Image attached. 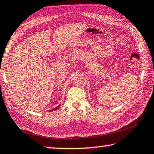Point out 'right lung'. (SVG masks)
Segmentation results:
<instances>
[{"label":"right lung","instance_id":"right-lung-1","mask_svg":"<svg viewBox=\"0 0 154 154\" xmlns=\"http://www.w3.org/2000/svg\"><path fill=\"white\" fill-rule=\"evenodd\" d=\"M60 105H59V106H57V108H53V109H52V110H50V112H52V111H54V110H57V109H58V108H59V107H60Z\"/></svg>","mask_w":154,"mask_h":154}]
</instances>
